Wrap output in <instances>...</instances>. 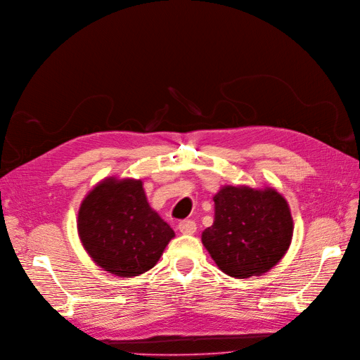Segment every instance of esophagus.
Returning a JSON list of instances; mask_svg holds the SVG:
<instances>
[{"label":"esophagus","instance_id":"esophagus-1","mask_svg":"<svg viewBox=\"0 0 360 360\" xmlns=\"http://www.w3.org/2000/svg\"><path fill=\"white\" fill-rule=\"evenodd\" d=\"M178 229L182 234H194L195 230H197V225H195L194 221L187 219V221H181L179 225H178Z\"/></svg>","mask_w":360,"mask_h":360}]
</instances>
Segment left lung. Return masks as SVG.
<instances>
[{
    "mask_svg": "<svg viewBox=\"0 0 360 360\" xmlns=\"http://www.w3.org/2000/svg\"><path fill=\"white\" fill-rule=\"evenodd\" d=\"M214 202L215 219L202 233V242L225 274L261 276L283 258L294 221L281 193L271 187L225 185Z\"/></svg>",
    "mask_w": 360,
    "mask_h": 360,
    "instance_id": "obj_1",
    "label": "left lung"
}]
</instances>
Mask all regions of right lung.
Masks as SVG:
<instances>
[{
	"label": "right lung",
	"mask_w": 360,
	"mask_h": 360,
	"mask_svg": "<svg viewBox=\"0 0 360 360\" xmlns=\"http://www.w3.org/2000/svg\"><path fill=\"white\" fill-rule=\"evenodd\" d=\"M77 230L101 269L118 277L148 271L175 231L151 209L141 179L101 181L82 202Z\"/></svg>",
	"instance_id": "obj_1"
}]
</instances>
